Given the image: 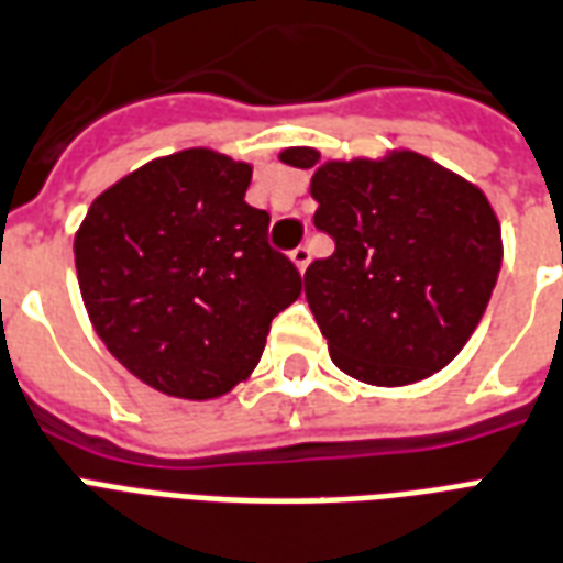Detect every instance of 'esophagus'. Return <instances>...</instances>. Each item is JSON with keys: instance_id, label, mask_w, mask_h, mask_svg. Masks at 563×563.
Segmentation results:
<instances>
[{"instance_id": "esophagus-1", "label": "esophagus", "mask_w": 563, "mask_h": 563, "mask_svg": "<svg viewBox=\"0 0 563 563\" xmlns=\"http://www.w3.org/2000/svg\"><path fill=\"white\" fill-rule=\"evenodd\" d=\"M290 261H294L299 273H305L308 264H311V250H308V246H296V250L290 252Z\"/></svg>"}]
</instances>
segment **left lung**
Segmentation results:
<instances>
[{"label":"left lung","mask_w":563,"mask_h":563,"mask_svg":"<svg viewBox=\"0 0 563 563\" xmlns=\"http://www.w3.org/2000/svg\"><path fill=\"white\" fill-rule=\"evenodd\" d=\"M278 158L313 169V225L334 241L305 269V296L346 376L413 385L455 358L485 313L503 267V232L473 181L411 150L320 161L311 146Z\"/></svg>","instance_id":"left-lung-1"}]
</instances>
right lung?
<instances>
[{
    "label": "right lung",
    "instance_id": "right-lung-1",
    "mask_svg": "<svg viewBox=\"0 0 563 563\" xmlns=\"http://www.w3.org/2000/svg\"><path fill=\"white\" fill-rule=\"evenodd\" d=\"M252 164L181 150L99 194L76 232L87 317L143 385L217 399L258 367L269 322L302 294L246 205Z\"/></svg>",
    "mask_w": 563,
    "mask_h": 563
}]
</instances>
